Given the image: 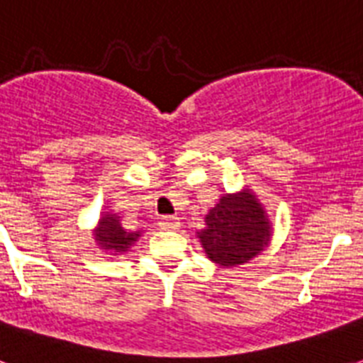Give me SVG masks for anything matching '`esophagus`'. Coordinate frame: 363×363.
<instances>
[{"label":"esophagus","instance_id":"34e87169","mask_svg":"<svg viewBox=\"0 0 363 363\" xmlns=\"http://www.w3.org/2000/svg\"><path fill=\"white\" fill-rule=\"evenodd\" d=\"M160 228L165 230V232H173V230H179V228H181V220H179L177 216H164V218L160 220Z\"/></svg>","mask_w":363,"mask_h":363}]
</instances>
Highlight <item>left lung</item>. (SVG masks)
I'll list each match as a JSON object with an SVG mask.
<instances>
[{
  "label": "left lung",
  "mask_w": 363,
  "mask_h": 363,
  "mask_svg": "<svg viewBox=\"0 0 363 363\" xmlns=\"http://www.w3.org/2000/svg\"><path fill=\"white\" fill-rule=\"evenodd\" d=\"M196 235L213 264L235 267L256 258L269 245L273 228L258 196L245 186L224 194L205 215V228Z\"/></svg>",
  "instance_id": "1"
}]
</instances>
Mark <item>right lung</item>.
Returning <instances> with one entry per match:
<instances>
[{
    "mask_svg": "<svg viewBox=\"0 0 363 363\" xmlns=\"http://www.w3.org/2000/svg\"><path fill=\"white\" fill-rule=\"evenodd\" d=\"M98 248L109 256L125 254L133 247V242L141 238V232H130L121 224V216L113 211H104L99 216L98 224L92 230Z\"/></svg>",
    "mask_w": 363,
    "mask_h": 363,
    "instance_id": "1",
    "label": "right lung"
}]
</instances>
